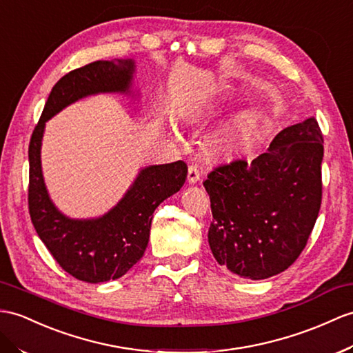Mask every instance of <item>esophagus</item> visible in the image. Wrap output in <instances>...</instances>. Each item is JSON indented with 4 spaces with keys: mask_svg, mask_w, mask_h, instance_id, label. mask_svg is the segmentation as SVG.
<instances>
[{
    "mask_svg": "<svg viewBox=\"0 0 353 353\" xmlns=\"http://www.w3.org/2000/svg\"><path fill=\"white\" fill-rule=\"evenodd\" d=\"M201 179V170L196 165H192L188 168V175H187V181L190 184H194Z\"/></svg>",
    "mask_w": 353,
    "mask_h": 353,
    "instance_id": "1",
    "label": "esophagus"
}]
</instances>
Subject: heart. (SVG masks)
<instances>
[{"label": "heart", "mask_w": 353, "mask_h": 353, "mask_svg": "<svg viewBox=\"0 0 353 353\" xmlns=\"http://www.w3.org/2000/svg\"><path fill=\"white\" fill-rule=\"evenodd\" d=\"M247 125H248V119L244 118V119H239V121H238L236 124H234L232 127L226 128V130L223 132V133L217 137V141H216L217 147L226 148V147H229V145L235 143V142L238 141V137L245 132Z\"/></svg>", "instance_id": "1"}]
</instances>
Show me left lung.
<instances>
[{"mask_svg":"<svg viewBox=\"0 0 353 353\" xmlns=\"http://www.w3.org/2000/svg\"><path fill=\"white\" fill-rule=\"evenodd\" d=\"M323 137L316 118L281 130L253 161L236 159L208 174L210 248L239 277L263 280L304 250L322 202Z\"/></svg>","mask_w":353,"mask_h":353,"instance_id":"8db88e82","label":"left lung"}]
</instances>
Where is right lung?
<instances>
[{
  "instance_id": "add662e5",
  "label": "right lung",
  "mask_w": 353,
  "mask_h": 353,
  "mask_svg": "<svg viewBox=\"0 0 353 353\" xmlns=\"http://www.w3.org/2000/svg\"><path fill=\"white\" fill-rule=\"evenodd\" d=\"M133 59L94 61L63 76L50 91L30 148L28 208L37 235L61 268L77 280L103 283L123 277L148 247L152 212L179 192L187 165L178 160L139 170L114 208L96 219H70L49 197L41 172V139L46 121L72 103L101 92L130 94Z\"/></svg>"
}]
</instances>
